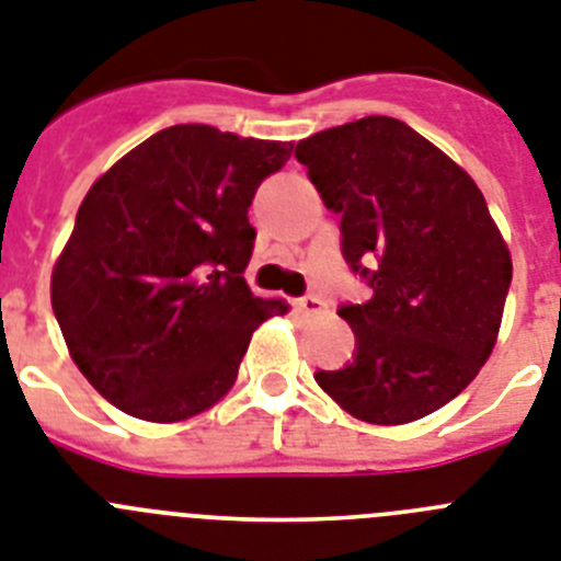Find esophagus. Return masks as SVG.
Returning a JSON list of instances; mask_svg holds the SVG:
<instances>
[{
	"instance_id": "esophagus-1",
	"label": "esophagus",
	"mask_w": 561,
	"mask_h": 561,
	"mask_svg": "<svg viewBox=\"0 0 561 561\" xmlns=\"http://www.w3.org/2000/svg\"><path fill=\"white\" fill-rule=\"evenodd\" d=\"M296 313H302V317H322V313H328V305L319 296H302V299H296Z\"/></svg>"
}]
</instances>
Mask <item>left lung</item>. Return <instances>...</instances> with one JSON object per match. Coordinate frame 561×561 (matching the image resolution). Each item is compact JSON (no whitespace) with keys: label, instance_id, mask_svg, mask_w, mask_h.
Returning <instances> with one entry per match:
<instances>
[{"label":"left lung","instance_id":"1","mask_svg":"<svg viewBox=\"0 0 561 561\" xmlns=\"http://www.w3.org/2000/svg\"><path fill=\"white\" fill-rule=\"evenodd\" d=\"M296 159L342 214V253L374 290L339 310L356 336L351 365L313 379L370 425L439 411L491 356L511 288V251L482 191L393 116L308 136Z\"/></svg>","mask_w":561,"mask_h":561}]
</instances>
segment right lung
Here are the masks:
<instances>
[{
	"label": "right lung",
	"mask_w": 561,
	"mask_h": 561,
	"mask_svg": "<svg viewBox=\"0 0 561 561\" xmlns=\"http://www.w3.org/2000/svg\"><path fill=\"white\" fill-rule=\"evenodd\" d=\"M294 142L173 125L107 168L50 273L70 359L128 416L182 422L233 388L259 324L288 313L244 282L259 182Z\"/></svg>",
	"instance_id": "right-lung-1"
}]
</instances>
